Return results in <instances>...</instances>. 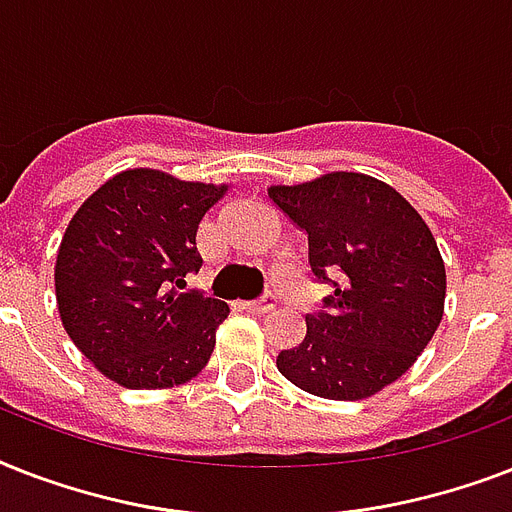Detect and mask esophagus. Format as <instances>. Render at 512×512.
Wrapping results in <instances>:
<instances>
[{
	"label": "esophagus",
	"mask_w": 512,
	"mask_h": 512,
	"mask_svg": "<svg viewBox=\"0 0 512 512\" xmlns=\"http://www.w3.org/2000/svg\"><path fill=\"white\" fill-rule=\"evenodd\" d=\"M244 308L252 313H271L276 308V297L273 295H265L260 300H252V303H244Z\"/></svg>",
	"instance_id": "34e87169"
}]
</instances>
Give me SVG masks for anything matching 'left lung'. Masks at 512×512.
I'll return each instance as SVG.
<instances>
[{
	"label": "left lung",
	"instance_id": "obj_1",
	"mask_svg": "<svg viewBox=\"0 0 512 512\" xmlns=\"http://www.w3.org/2000/svg\"><path fill=\"white\" fill-rule=\"evenodd\" d=\"M308 233L316 279L335 281L305 340L276 358L292 385L332 401H361L396 382L444 319V257L422 215L364 172H327L268 188Z\"/></svg>",
	"mask_w": 512,
	"mask_h": 512
}]
</instances>
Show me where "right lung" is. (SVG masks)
<instances>
[{"label": "right lung", "instance_id": "add662e5", "mask_svg": "<svg viewBox=\"0 0 512 512\" xmlns=\"http://www.w3.org/2000/svg\"><path fill=\"white\" fill-rule=\"evenodd\" d=\"M228 188L135 167L106 180L71 217L55 260L60 321L116 385L177 388L207 366L231 308L174 287L201 268L196 231Z\"/></svg>", "mask_w": 512, "mask_h": 512}]
</instances>
